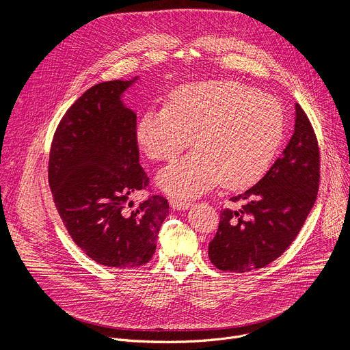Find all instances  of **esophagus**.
<instances>
[{"label": "esophagus", "instance_id": "34e87169", "mask_svg": "<svg viewBox=\"0 0 350 350\" xmlns=\"http://www.w3.org/2000/svg\"><path fill=\"white\" fill-rule=\"evenodd\" d=\"M170 205L173 209H177V211H184V209H188L191 206V202L189 201H184V199H178V198H172L170 199Z\"/></svg>", "mask_w": 350, "mask_h": 350}]
</instances>
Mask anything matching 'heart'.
Wrapping results in <instances>:
<instances>
[{
  "instance_id": "1",
  "label": "heart",
  "mask_w": 350,
  "mask_h": 350,
  "mask_svg": "<svg viewBox=\"0 0 350 350\" xmlns=\"http://www.w3.org/2000/svg\"><path fill=\"white\" fill-rule=\"evenodd\" d=\"M284 135L275 98L237 81H202L174 90L165 107L146 111L137 139L146 155L172 161L191 145L196 151L158 177L172 195L193 196L221 183L230 189L255 184L269 169Z\"/></svg>"
}]
</instances>
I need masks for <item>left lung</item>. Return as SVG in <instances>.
<instances>
[{
  "label": "left lung",
  "mask_w": 350,
  "mask_h": 350,
  "mask_svg": "<svg viewBox=\"0 0 350 350\" xmlns=\"http://www.w3.org/2000/svg\"><path fill=\"white\" fill-rule=\"evenodd\" d=\"M295 131L265 177L232 196L209 243V259L223 271L246 273L280 258L304 227L319 192L320 148L314 129L296 104Z\"/></svg>",
  "instance_id": "1"
}]
</instances>
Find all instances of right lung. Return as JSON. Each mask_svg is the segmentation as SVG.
<instances>
[{
  "label": "right lung",
  "instance_id": "1",
  "mask_svg": "<svg viewBox=\"0 0 350 350\" xmlns=\"http://www.w3.org/2000/svg\"><path fill=\"white\" fill-rule=\"evenodd\" d=\"M133 80L92 85L66 111L49 149L48 183L69 235L94 262L134 269L152 259L167 199L130 196L149 188L139 165L137 116L123 107Z\"/></svg>",
  "mask_w": 350,
  "mask_h": 350
}]
</instances>
